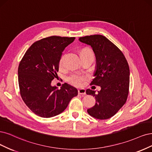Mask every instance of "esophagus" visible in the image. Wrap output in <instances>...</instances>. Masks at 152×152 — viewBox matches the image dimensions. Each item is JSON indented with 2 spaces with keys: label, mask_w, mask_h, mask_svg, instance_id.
Wrapping results in <instances>:
<instances>
[{
  "label": "esophagus",
  "mask_w": 152,
  "mask_h": 152,
  "mask_svg": "<svg viewBox=\"0 0 152 152\" xmlns=\"http://www.w3.org/2000/svg\"><path fill=\"white\" fill-rule=\"evenodd\" d=\"M78 94L80 95H85L86 94V90L84 88H81L78 90Z\"/></svg>",
  "instance_id": "1"
}]
</instances>
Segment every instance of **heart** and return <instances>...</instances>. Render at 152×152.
Listing matches in <instances>:
<instances>
[{
    "label": "heart",
    "mask_w": 152,
    "mask_h": 152,
    "mask_svg": "<svg viewBox=\"0 0 152 152\" xmlns=\"http://www.w3.org/2000/svg\"><path fill=\"white\" fill-rule=\"evenodd\" d=\"M92 52L90 49L89 48H84L81 50V54H83V53H91ZM64 66V56H62L59 61V67L62 68ZM85 77L84 76H83L80 74H74L71 75L69 77H67V80L70 83H71L72 85L77 86H80L83 84V82L85 81Z\"/></svg>",
    "instance_id": "b5f03b06"
}]
</instances>
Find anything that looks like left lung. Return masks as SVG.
Returning a JSON list of instances; mask_svg holds the SVG:
<instances>
[{"instance_id":"left-lung-1","label":"left lung","mask_w":152,"mask_h":152,"mask_svg":"<svg viewBox=\"0 0 152 152\" xmlns=\"http://www.w3.org/2000/svg\"><path fill=\"white\" fill-rule=\"evenodd\" d=\"M79 40L92 48L96 58L95 78L91 85L100 86L95 91L87 89V95L95 96V105L88 109L91 116L107 119L124 105L129 86V67L122 52L109 39L101 35L80 37Z\"/></svg>"}]
</instances>
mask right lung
<instances>
[{
  "instance_id": "add662e5",
  "label": "right lung",
  "mask_w": 152,
  "mask_h": 152,
  "mask_svg": "<svg viewBox=\"0 0 152 152\" xmlns=\"http://www.w3.org/2000/svg\"><path fill=\"white\" fill-rule=\"evenodd\" d=\"M75 37L52 36L33 43L18 67L20 94L33 113L45 118L59 114L77 95V90L64 83L60 90L51 85L57 76L62 52Z\"/></svg>"
}]
</instances>
